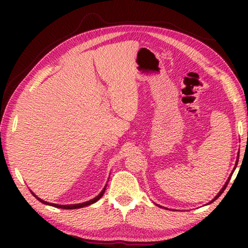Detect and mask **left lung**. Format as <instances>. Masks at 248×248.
<instances>
[{
  "label": "left lung",
  "mask_w": 248,
  "mask_h": 248,
  "mask_svg": "<svg viewBox=\"0 0 248 248\" xmlns=\"http://www.w3.org/2000/svg\"><path fill=\"white\" fill-rule=\"evenodd\" d=\"M239 154H240V152H239ZM239 154H238V156H236V161H235V165H234V168H233V170H232V172H231L230 173V176H229V178H228V180L227 181H226L225 182V184H224V186L222 187V189H220V191L217 193V196H215L212 200H211V202H210L209 203H211V202H214V200L215 199H217L219 196H220V195H222L223 194V192L225 191V188L226 187H227V186H228V182H229V180H230V178H231V176H232V173H233V171H234V170H235V167H236V165H238V162H239ZM156 205H159V204H156ZM159 207H161V205H159ZM162 208H164V207H162Z\"/></svg>",
  "instance_id": "8db88e82"
}]
</instances>
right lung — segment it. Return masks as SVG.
Returning <instances> with one entry per match:
<instances>
[{"label": "right lung", "mask_w": 248, "mask_h": 248, "mask_svg": "<svg viewBox=\"0 0 248 248\" xmlns=\"http://www.w3.org/2000/svg\"><path fill=\"white\" fill-rule=\"evenodd\" d=\"M107 186H108V184H105V186L103 187L102 191L100 192V194L98 195V196H96V197L93 198V199H91V200H88V202H82V203H76V204H57V203H51V202H45L44 199L39 198L38 196H36V195H35L33 192H31V193L33 194V196H34V197H36L37 199H38L41 203L46 204V205H52V207L60 208V209H80V208L86 207V205L93 204V203H94V202H98V200H99L100 198H101V197L103 196V194H104V192H105V188H107Z\"/></svg>", "instance_id": "obj_1"}]
</instances>
